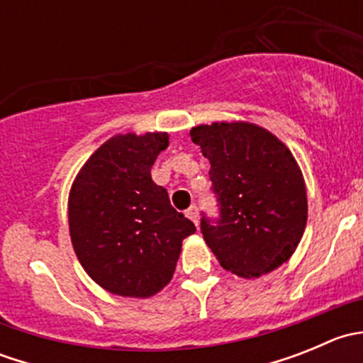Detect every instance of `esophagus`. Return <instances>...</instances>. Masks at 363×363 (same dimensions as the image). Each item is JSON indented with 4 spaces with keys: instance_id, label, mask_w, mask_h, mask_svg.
Wrapping results in <instances>:
<instances>
[{
    "instance_id": "1",
    "label": "esophagus",
    "mask_w": 363,
    "mask_h": 363,
    "mask_svg": "<svg viewBox=\"0 0 363 363\" xmlns=\"http://www.w3.org/2000/svg\"><path fill=\"white\" fill-rule=\"evenodd\" d=\"M186 216H188V218L191 219V221L195 223V225H199L200 216H199V207H196V205H191V207H189L188 211H186Z\"/></svg>"
}]
</instances>
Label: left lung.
I'll list each match as a JSON object with an SVG mask.
<instances>
[{
  "mask_svg": "<svg viewBox=\"0 0 363 363\" xmlns=\"http://www.w3.org/2000/svg\"><path fill=\"white\" fill-rule=\"evenodd\" d=\"M211 161L218 216L202 212L200 230L223 269L259 277L283 265L307 221L302 172L286 145L250 123H212L191 130Z\"/></svg>",
  "mask_w": 363,
  "mask_h": 363,
  "instance_id": "obj_1",
  "label": "left lung"
}]
</instances>
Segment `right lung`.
Wrapping results in <instances>:
<instances>
[{
	"label": "right lung",
	"instance_id": "obj_1",
	"mask_svg": "<svg viewBox=\"0 0 363 363\" xmlns=\"http://www.w3.org/2000/svg\"><path fill=\"white\" fill-rule=\"evenodd\" d=\"M167 147V133L117 135L87 160L72 186L73 250L91 279L111 294H158L174 276L182 240L196 232L151 177Z\"/></svg>",
	"mask_w": 363,
	"mask_h": 363
}]
</instances>
